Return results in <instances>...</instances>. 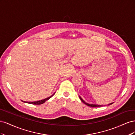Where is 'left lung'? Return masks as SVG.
Wrapping results in <instances>:
<instances>
[{
	"label": "left lung",
	"instance_id": "1",
	"mask_svg": "<svg viewBox=\"0 0 135 135\" xmlns=\"http://www.w3.org/2000/svg\"><path fill=\"white\" fill-rule=\"evenodd\" d=\"M79 98L80 100L83 102V103L84 104H85V105H87V106H88V107H93V108H95V107H103V105H97V104H88L87 103H86V102H85L82 99H81V97L80 96H79ZM113 104L112 103H110L109 104H108V105H112Z\"/></svg>",
	"mask_w": 135,
	"mask_h": 135
}]
</instances>
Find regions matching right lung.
<instances>
[{"instance_id":"obj_1","label":"right lung","mask_w":135,"mask_h":135,"mask_svg":"<svg viewBox=\"0 0 135 135\" xmlns=\"http://www.w3.org/2000/svg\"><path fill=\"white\" fill-rule=\"evenodd\" d=\"M55 93L56 92H54V93L52 95H51V96L46 98V99L41 100H39V101H33V102H27V101H22H22L23 102V103H27V104H33V105H40V104H42L44 103L46 101H47V100H48L49 99H50V98H51L53 96L55 95Z\"/></svg>"}]
</instances>
